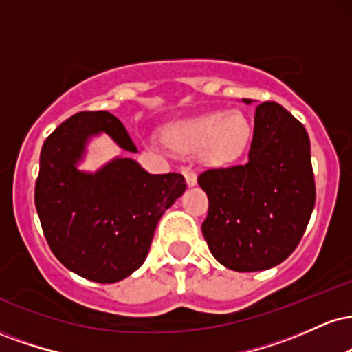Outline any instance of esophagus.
<instances>
[{
	"label": "esophagus",
	"instance_id": "obj_1",
	"mask_svg": "<svg viewBox=\"0 0 352 352\" xmlns=\"http://www.w3.org/2000/svg\"><path fill=\"white\" fill-rule=\"evenodd\" d=\"M182 172H184L185 180H187V185H188V187H195V185H197V173L193 172L192 168H190V167L182 168Z\"/></svg>",
	"mask_w": 352,
	"mask_h": 352
}]
</instances>
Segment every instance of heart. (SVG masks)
I'll list each match as a JSON object with an SVG mask.
<instances>
[{
  "label": "heart",
  "mask_w": 352,
  "mask_h": 352,
  "mask_svg": "<svg viewBox=\"0 0 352 352\" xmlns=\"http://www.w3.org/2000/svg\"><path fill=\"white\" fill-rule=\"evenodd\" d=\"M252 127L240 112H208L168 125L164 139L177 153L204 152L212 164H228L248 147Z\"/></svg>",
  "instance_id": "b5f03b06"
}]
</instances>
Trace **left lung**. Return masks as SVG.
I'll list each match as a JSON object with an SVG mask.
<instances>
[{"label": "left lung", "mask_w": 352, "mask_h": 352, "mask_svg": "<svg viewBox=\"0 0 352 352\" xmlns=\"http://www.w3.org/2000/svg\"><path fill=\"white\" fill-rule=\"evenodd\" d=\"M199 185L208 197L201 232L218 263L273 268L300 243L316 201L308 132L280 104H260L248 162L205 170Z\"/></svg>", "instance_id": "1"}]
</instances>
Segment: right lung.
<instances>
[{"mask_svg":"<svg viewBox=\"0 0 352 352\" xmlns=\"http://www.w3.org/2000/svg\"><path fill=\"white\" fill-rule=\"evenodd\" d=\"M100 134L137 152L111 112L74 114L43 145L34 204L60 263L86 280L116 283L142 266L157 223L187 184L180 173L152 175L129 157H116L96 172L80 170L89 140Z\"/></svg>","mask_w":352,"mask_h":352,"instance_id":"1","label":"right lung"}]
</instances>
